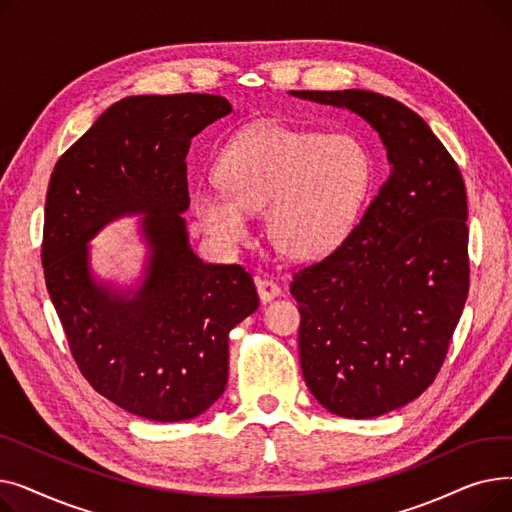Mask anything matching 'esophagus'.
Segmentation results:
<instances>
[{"instance_id": "1", "label": "esophagus", "mask_w": 512, "mask_h": 512, "mask_svg": "<svg viewBox=\"0 0 512 512\" xmlns=\"http://www.w3.org/2000/svg\"><path fill=\"white\" fill-rule=\"evenodd\" d=\"M255 286H257V294H259L261 303L274 301L276 297H280V292H282L276 282L267 280V278H255Z\"/></svg>"}]
</instances>
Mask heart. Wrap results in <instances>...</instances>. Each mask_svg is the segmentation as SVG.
Returning <instances> with one entry per match:
<instances>
[{
	"mask_svg": "<svg viewBox=\"0 0 512 512\" xmlns=\"http://www.w3.org/2000/svg\"><path fill=\"white\" fill-rule=\"evenodd\" d=\"M369 178V155L348 134L259 124L222 151L225 191L199 186L195 211L215 245L232 249L249 238V211L265 207L272 245L290 259H315L351 230Z\"/></svg>",
	"mask_w": 512,
	"mask_h": 512,
	"instance_id": "1",
	"label": "heart"
}]
</instances>
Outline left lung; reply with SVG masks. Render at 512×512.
Returning <instances> with one entry per match:
<instances>
[{
  "instance_id": "8db88e82",
  "label": "left lung",
  "mask_w": 512,
  "mask_h": 512,
  "mask_svg": "<svg viewBox=\"0 0 512 512\" xmlns=\"http://www.w3.org/2000/svg\"><path fill=\"white\" fill-rule=\"evenodd\" d=\"M361 116L390 176L361 224L290 284L303 378L321 407L371 419L436 380L469 292L467 193L459 166L407 105L380 93L292 91Z\"/></svg>"
}]
</instances>
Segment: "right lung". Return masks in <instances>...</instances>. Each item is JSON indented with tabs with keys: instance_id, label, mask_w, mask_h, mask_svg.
<instances>
[{
	"instance_id": "add662e5",
	"label": "right lung",
	"mask_w": 512,
	"mask_h": 512,
	"mask_svg": "<svg viewBox=\"0 0 512 512\" xmlns=\"http://www.w3.org/2000/svg\"><path fill=\"white\" fill-rule=\"evenodd\" d=\"M232 112L220 95L126 97L97 118L51 172L41 261L72 357L120 409L172 423L207 411L228 382V334L259 307L240 265L191 249L186 153ZM141 214L150 249L139 287L90 272L88 242L110 221Z\"/></svg>"
}]
</instances>
